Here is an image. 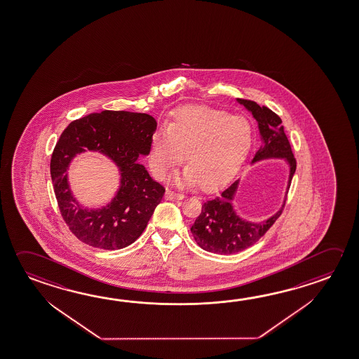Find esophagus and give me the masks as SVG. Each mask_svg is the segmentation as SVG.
Wrapping results in <instances>:
<instances>
[{
  "mask_svg": "<svg viewBox=\"0 0 359 359\" xmlns=\"http://www.w3.org/2000/svg\"><path fill=\"white\" fill-rule=\"evenodd\" d=\"M182 198H184V195L175 193L170 189H166V191H165V199L166 201H182Z\"/></svg>",
  "mask_w": 359,
  "mask_h": 359,
  "instance_id": "esophagus-1",
  "label": "esophagus"
}]
</instances>
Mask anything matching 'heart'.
Segmentation results:
<instances>
[{
    "label": "heart",
    "mask_w": 359,
    "mask_h": 359,
    "mask_svg": "<svg viewBox=\"0 0 359 359\" xmlns=\"http://www.w3.org/2000/svg\"><path fill=\"white\" fill-rule=\"evenodd\" d=\"M252 126L243 116L209 106H184L172 111L166 128L152 135L149 164L164 179L182 161L188 166L174 177L177 185L213 189L226 182L252 144Z\"/></svg>",
    "instance_id": "1"
}]
</instances>
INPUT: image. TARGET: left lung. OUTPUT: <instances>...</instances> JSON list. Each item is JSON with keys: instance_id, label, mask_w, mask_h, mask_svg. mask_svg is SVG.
<instances>
[{"instance_id": "1", "label": "left lung", "mask_w": 359, "mask_h": 359, "mask_svg": "<svg viewBox=\"0 0 359 359\" xmlns=\"http://www.w3.org/2000/svg\"><path fill=\"white\" fill-rule=\"evenodd\" d=\"M237 102L257 121L261 136L262 145L255 154L251 165L269 158H283L289 166V179L286 187L287 194L291 179L295 174L296 160L291 151L287 136L283 131V126H281V118L270 108L261 107L256 102L239 98H237ZM238 184L239 179L234 180L232 184L222 189L218 194L203 203L201 213L190 228L195 242L203 250L218 255H232L243 251L255 245L270 229L283 212L286 194L281 208L267 219L252 222L241 217L233 204Z\"/></svg>"}]
</instances>
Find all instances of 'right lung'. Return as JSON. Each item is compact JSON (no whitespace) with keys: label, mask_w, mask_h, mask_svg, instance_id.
I'll use <instances>...</instances> for the list:
<instances>
[{"label":"right lung","mask_w":359,"mask_h":359,"mask_svg":"<svg viewBox=\"0 0 359 359\" xmlns=\"http://www.w3.org/2000/svg\"><path fill=\"white\" fill-rule=\"evenodd\" d=\"M158 122L146 114L102 111L73 121L64 130L53 152L50 175L57 205L76 238L102 250H120L144 232L165 189L140 164L150 152ZM98 151L121 171V187L106 206L87 208L71 193L67 169L84 151Z\"/></svg>","instance_id":"1"}]
</instances>
